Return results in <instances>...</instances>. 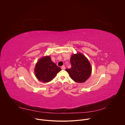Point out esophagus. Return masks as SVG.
Returning <instances> with one entry per match:
<instances>
[{
	"label": "esophagus",
	"mask_w": 125,
	"mask_h": 125,
	"mask_svg": "<svg viewBox=\"0 0 125 125\" xmlns=\"http://www.w3.org/2000/svg\"><path fill=\"white\" fill-rule=\"evenodd\" d=\"M61 68H62V70H64V69H65V67L64 65H63V66H62Z\"/></svg>",
	"instance_id": "obj_1"
}]
</instances>
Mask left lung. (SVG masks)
Masks as SVG:
<instances>
[{
  "instance_id": "obj_1",
  "label": "left lung",
  "mask_w": 125,
  "mask_h": 125,
  "mask_svg": "<svg viewBox=\"0 0 125 125\" xmlns=\"http://www.w3.org/2000/svg\"><path fill=\"white\" fill-rule=\"evenodd\" d=\"M71 68L66 69L70 78L79 83L85 82L92 73V67L87 58L80 52L72 54L70 58Z\"/></svg>"
}]
</instances>
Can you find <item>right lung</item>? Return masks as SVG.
<instances>
[{
	"instance_id": "right-lung-1",
	"label": "right lung",
	"mask_w": 125,
	"mask_h": 125,
	"mask_svg": "<svg viewBox=\"0 0 125 125\" xmlns=\"http://www.w3.org/2000/svg\"><path fill=\"white\" fill-rule=\"evenodd\" d=\"M61 71L60 67L52 62L49 56L41 58L35 65L34 72L39 81L48 83L52 81Z\"/></svg>"
}]
</instances>
